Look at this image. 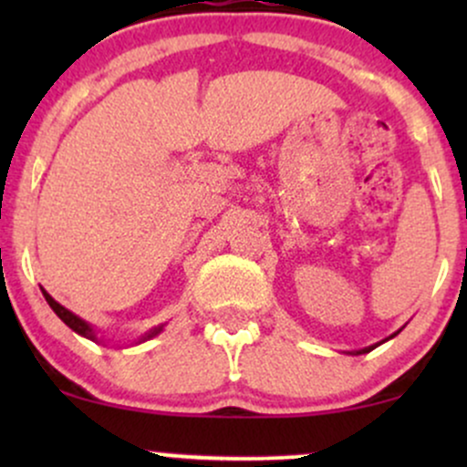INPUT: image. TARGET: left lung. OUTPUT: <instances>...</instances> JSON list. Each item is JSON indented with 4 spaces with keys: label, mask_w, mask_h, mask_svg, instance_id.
Masks as SVG:
<instances>
[{
    "label": "left lung",
    "mask_w": 467,
    "mask_h": 467,
    "mask_svg": "<svg viewBox=\"0 0 467 467\" xmlns=\"http://www.w3.org/2000/svg\"><path fill=\"white\" fill-rule=\"evenodd\" d=\"M401 329H404V327H401ZM401 329H398V331H395V334H390L389 337H384V340H379V342H375V345H371V347H364V349H358V351H351L353 353V356H362V353H368V351H373L375 349V347H379V345H384V342H387V340H390V337H395V336H398L400 334V331Z\"/></svg>",
    "instance_id": "left-lung-1"
}]
</instances>
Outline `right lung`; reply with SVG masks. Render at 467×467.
Listing matches in <instances>:
<instances>
[{"mask_svg": "<svg viewBox=\"0 0 467 467\" xmlns=\"http://www.w3.org/2000/svg\"><path fill=\"white\" fill-rule=\"evenodd\" d=\"M41 292H44L46 301H47V305H50V307H52V312H55V314L58 316V318H61V320H63V323H66V325L69 327V329H72V331H77V334H78V336L88 337V340H94V342H99V345H100V342H105V337H103V336H99V331H96V329H94V327L88 323V320L78 318V316H77V314H72V312H69V309H66V307H63V305H61V303H57V301H55V298H52V296H50V294H47L44 287H41ZM162 329H164V325H158V327H153V329H149V331H147V334H144V336H140V337H138V340H136V345H138V342H144V340H151V337H155V336H158V334H160V331H162Z\"/></svg>", "mask_w": 467, "mask_h": 467, "instance_id": "add662e5", "label": "right lung"}]
</instances>
